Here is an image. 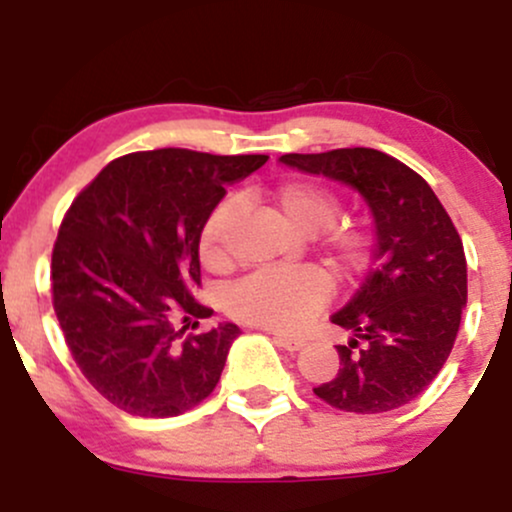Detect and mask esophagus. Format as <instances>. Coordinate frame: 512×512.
I'll return each mask as SVG.
<instances>
[{"label":"esophagus","instance_id":"34e87169","mask_svg":"<svg viewBox=\"0 0 512 512\" xmlns=\"http://www.w3.org/2000/svg\"><path fill=\"white\" fill-rule=\"evenodd\" d=\"M274 342L279 346H284L286 351H301L305 346V339L291 337V334H274Z\"/></svg>","mask_w":512,"mask_h":512}]
</instances>
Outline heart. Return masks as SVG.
<instances>
[{
  "mask_svg": "<svg viewBox=\"0 0 512 512\" xmlns=\"http://www.w3.org/2000/svg\"><path fill=\"white\" fill-rule=\"evenodd\" d=\"M274 207L301 233H317V250L342 281L356 279L373 257V233L356 221L337 223L342 199L315 180H286L272 190ZM238 202L226 199L199 231V260L209 272H226L233 264V231ZM332 296L330 274L317 267L289 272H255L233 286L226 310L245 325L272 332H298L325 308Z\"/></svg>",
  "mask_w": 512,
  "mask_h": 512,
  "instance_id": "1",
  "label": "heart"
}]
</instances>
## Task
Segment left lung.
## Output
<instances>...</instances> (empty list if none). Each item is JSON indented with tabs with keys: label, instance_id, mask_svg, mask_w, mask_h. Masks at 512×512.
Returning <instances> with one entry per match:
<instances>
[{
	"label": "left lung",
	"instance_id": "obj_1",
	"mask_svg": "<svg viewBox=\"0 0 512 512\" xmlns=\"http://www.w3.org/2000/svg\"><path fill=\"white\" fill-rule=\"evenodd\" d=\"M279 161L356 187L378 236L375 267L332 315L354 339L337 346V375L313 392L354 414L404 407L433 383L460 330L467 257L455 223L416 170L378 149L284 154Z\"/></svg>",
	"mask_w": 512,
	"mask_h": 512
}]
</instances>
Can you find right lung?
Masks as SVG:
<instances>
[{"instance_id": "right-lung-1", "label": "right lung", "mask_w": 512, "mask_h": 512, "mask_svg": "<svg viewBox=\"0 0 512 512\" xmlns=\"http://www.w3.org/2000/svg\"><path fill=\"white\" fill-rule=\"evenodd\" d=\"M267 158L134 151L74 197L52 248V308L74 363L117 409L163 419L214 392L240 330L187 332L211 315L195 298L199 231Z\"/></svg>"}]
</instances>
